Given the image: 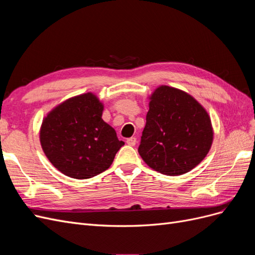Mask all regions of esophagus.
Listing matches in <instances>:
<instances>
[{"label": "esophagus", "instance_id": "obj_1", "mask_svg": "<svg viewBox=\"0 0 255 255\" xmlns=\"http://www.w3.org/2000/svg\"><path fill=\"white\" fill-rule=\"evenodd\" d=\"M136 142H137V140H136L135 137H130V138H128V139H127V143L130 146H134L136 144Z\"/></svg>", "mask_w": 255, "mask_h": 255}]
</instances>
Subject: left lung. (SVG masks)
Instances as JSON below:
<instances>
[{"instance_id":"left-lung-1","label":"left lung","mask_w":255,"mask_h":255,"mask_svg":"<svg viewBox=\"0 0 255 255\" xmlns=\"http://www.w3.org/2000/svg\"><path fill=\"white\" fill-rule=\"evenodd\" d=\"M138 146L144 163L166 175H181L199 165L213 143L211 118L187 92L159 86L150 97Z\"/></svg>"}]
</instances>
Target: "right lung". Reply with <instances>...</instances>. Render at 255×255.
<instances>
[{"label":"right lung","instance_id":"right-lung-1","mask_svg":"<svg viewBox=\"0 0 255 255\" xmlns=\"http://www.w3.org/2000/svg\"><path fill=\"white\" fill-rule=\"evenodd\" d=\"M103 104L91 92L66 100L42 121L40 143L57 170L78 180L109 169L125 142L102 119Z\"/></svg>","mask_w":255,"mask_h":255}]
</instances>
